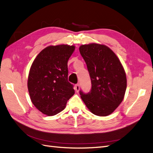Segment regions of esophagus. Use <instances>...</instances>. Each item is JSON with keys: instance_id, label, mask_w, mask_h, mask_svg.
<instances>
[{"instance_id": "1", "label": "esophagus", "mask_w": 153, "mask_h": 153, "mask_svg": "<svg viewBox=\"0 0 153 153\" xmlns=\"http://www.w3.org/2000/svg\"><path fill=\"white\" fill-rule=\"evenodd\" d=\"M75 91H76V92H78L79 91V90H80V85H79V84H76V85H75Z\"/></svg>"}]
</instances>
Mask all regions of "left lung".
<instances>
[{
	"instance_id": "8db88e82",
	"label": "left lung",
	"mask_w": 153,
	"mask_h": 153,
	"mask_svg": "<svg viewBox=\"0 0 153 153\" xmlns=\"http://www.w3.org/2000/svg\"><path fill=\"white\" fill-rule=\"evenodd\" d=\"M79 50L91 80V91H80L91 112L98 116L112 114L123 101L127 86L126 73L115 53L104 45H81Z\"/></svg>"
}]
</instances>
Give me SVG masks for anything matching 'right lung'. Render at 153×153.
<instances>
[{"label":"right lung","mask_w":153,"mask_h":153,"mask_svg":"<svg viewBox=\"0 0 153 153\" xmlns=\"http://www.w3.org/2000/svg\"><path fill=\"white\" fill-rule=\"evenodd\" d=\"M75 47L59 45L41 51L32 62L27 87L32 103L41 112L52 116L66 107L75 94L68 81V61Z\"/></svg>","instance_id":"add662e5"}]
</instances>
